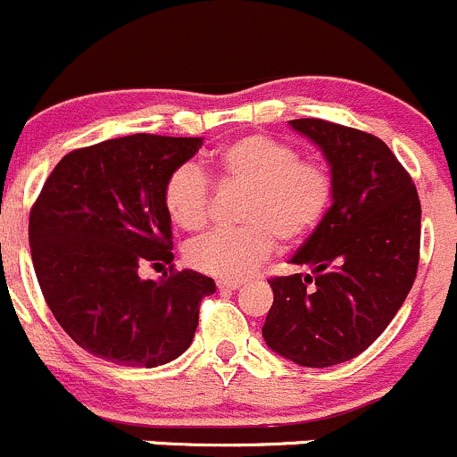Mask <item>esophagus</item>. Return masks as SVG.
Returning <instances> with one entry per match:
<instances>
[{
	"mask_svg": "<svg viewBox=\"0 0 457 457\" xmlns=\"http://www.w3.org/2000/svg\"><path fill=\"white\" fill-rule=\"evenodd\" d=\"M242 287V282H235V279H218L220 291H237Z\"/></svg>",
	"mask_w": 457,
	"mask_h": 457,
	"instance_id": "1",
	"label": "esophagus"
}]
</instances>
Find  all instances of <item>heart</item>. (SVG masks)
I'll use <instances>...</instances> for the list:
<instances>
[{"label":"heart","instance_id":"b5f03b06","mask_svg":"<svg viewBox=\"0 0 457 457\" xmlns=\"http://www.w3.org/2000/svg\"><path fill=\"white\" fill-rule=\"evenodd\" d=\"M211 170L224 184H246L242 220L246 227L213 230L188 244L193 269L222 279L251 275L278 246L309 237L333 202V175L324 162L300 157L293 144L262 133L242 135L220 148ZM164 209L184 230H200L209 220L211 179L197 164L178 166L166 178Z\"/></svg>","mask_w":457,"mask_h":457}]
</instances>
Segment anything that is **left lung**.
<instances>
[{
  "mask_svg": "<svg viewBox=\"0 0 457 457\" xmlns=\"http://www.w3.org/2000/svg\"><path fill=\"white\" fill-rule=\"evenodd\" d=\"M318 144L333 175L327 218L291 257L311 273L270 278L264 342L300 367L353 360L380 337L413 287L420 197L380 137L333 121L293 120Z\"/></svg>",
  "mask_w": 457,
  "mask_h": 457,
  "instance_id": "left-lung-1",
  "label": "left lung"
}]
</instances>
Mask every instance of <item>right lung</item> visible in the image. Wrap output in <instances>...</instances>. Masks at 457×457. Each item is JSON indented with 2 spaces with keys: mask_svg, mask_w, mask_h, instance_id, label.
Wrapping results in <instances>:
<instances>
[{
  "mask_svg": "<svg viewBox=\"0 0 457 457\" xmlns=\"http://www.w3.org/2000/svg\"><path fill=\"white\" fill-rule=\"evenodd\" d=\"M202 137L137 133L62 157L30 209L35 275L60 327L88 353L153 369L191 346L202 297L215 282L197 270L139 278L173 262L164 182Z\"/></svg>",
  "mask_w": 457,
  "mask_h": 457,
  "instance_id": "right-lung-1",
  "label": "right lung"
}]
</instances>
